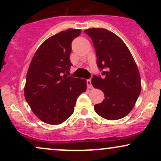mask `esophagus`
<instances>
[{"label":"esophagus","instance_id":"1","mask_svg":"<svg viewBox=\"0 0 161 161\" xmlns=\"http://www.w3.org/2000/svg\"><path fill=\"white\" fill-rule=\"evenodd\" d=\"M87 86H88V88H91V89L93 88V87H92V85L91 79H88V80H87Z\"/></svg>","mask_w":161,"mask_h":161}]
</instances>
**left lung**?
<instances>
[{"instance_id":"8db88e82","label":"left lung","mask_w":161,"mask_h":161,"mask_svg":"<svg viewBox=\"0 0 161 161\" xmlns=\"http://www.w3.org/2000/svg\"><path fill=\"white\" fill-rule=\"evenodd\" d=\"M96 51L97 64L104 69L102 79L93 75L94 88L104 92L105 98L95 105V112L104 119L116 120L129 114L142 90L141 77L132 53L114 32L101 28L85 30Z\"/></svg>"}]
</instances>
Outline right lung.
Here are the masks:
<instances>
[{
    "mask_svg": "<svg viewBox=\"0 0 161 161\" xmlns=\"http://www.w3.org/2000/svg\"><path fill=\"white\" fill-rule=\"evenodd\" d=\"M81 32L68 29L50 37L37 49L28 69L25 98L35 115L47 124L66 121L87 89L86 79L66 74L72 66L71 43Z\"/></svg>",
    "mask_w": 161,
    "mask_h": 161,
    "instance_id": "obj_1",
    "label": "right lung"
}]
</instances>
